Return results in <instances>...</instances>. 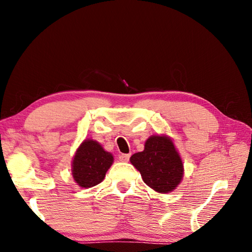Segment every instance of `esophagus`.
I'll return each instance as SVG.
<instances>
[{
  "label": "esophagus",
  "mask_w": 252,
  "mask_h": 252,
  "mask_svg": "<svg viewBox=\"0 0 252 252\" xmlns=\"http://www.w3.org/2000/svg\"><path fill=\"white\" fill-rule=\"evenodd\" d=\"M131 155H129V153H122V155L119 156V160H120L121 162H127L130 159Z\"/></svg>",
  "instance_id": "1"
}]
</instances>
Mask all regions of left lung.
<instances>
[{"instance_id": "obj_1", "label": "left lung", "mask_w": 252, "mask_h": 252, "mask_svg": "<svg viewBox=\"0 0 252 252\" xmlns=\"http://www.w3.org/2000/svg\"><path fill=\"white\" fill-rule=\"evenodd\" d=\"M131 163L141 173L143 181L158 192L176 189L183 177V164L171 140L152 135L142 152L131 157Z\"/></svg>"}]
</instances>
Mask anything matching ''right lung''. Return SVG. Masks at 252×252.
<instances>
[{
  "instance_id": "add662e5",
  "label": "right lung",
  "mask_w": 252,
  "mask_h": 252,
  "mask_svg": "<svg viewBox=\"0 0 252 252\" xmlns=\"http://www.w3.org/2000/svg\"><path fill=\"white\" fill-rule=\"evenodd\" d=\"M112 162L113 157L111 153L104 151L96 141L87 140L75 153L72 174L80 187H94L103 180Z\"/></svg>"
}]
</instances>
